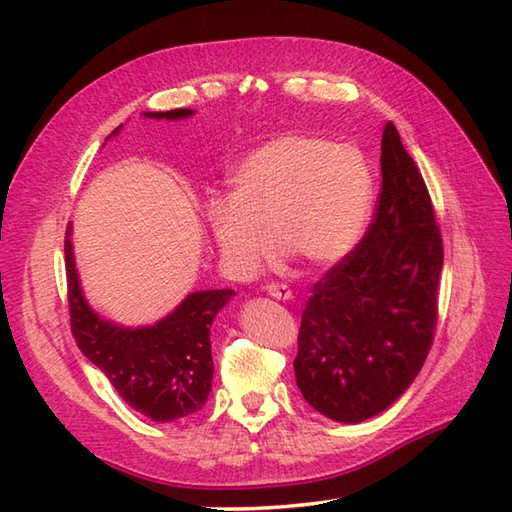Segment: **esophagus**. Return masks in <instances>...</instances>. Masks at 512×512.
Instances as JSON below:
<instances>
[{
    "mask_svg": "<svg viewBox=\"0 0 512 512\" xmlns=\"http://www.w3.org/2000/svg\"><path fill=\"white\" fill-rule=\"evenodd\" d=\"M266 292H268L270 297H275V299H284V301L292 299V290L288 286H284V284H268Z\"/></svg>",
    "mask_w": 512,
    "mask_h": 512,
    "instance_id": "obj_1",
    "label": "esophagus"
}]
</instances>
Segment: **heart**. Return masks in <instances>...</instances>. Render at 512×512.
Wrapping results in <instances>:
<instances>
[{
	"instance_id": "1",
	"label": "heart",
	"mask_w": 512,
	"mask_h": 512,
	"mask_svg": "<svg viewBox=\"0 0 512 512\" xmlns=\"http://www.w3.org/2000/svg\"><path fill=\"white\" fill-rule=\"evenodd\" d=\"M374 202V169L358 147L314 134H284L239 162L228 198L206 211L224 259L250 273L268 255L270 235L284 253L321 268L350 253Z\"/></svg>"
}]
</instances>
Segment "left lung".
Returning a JSON list of instances; mask_svg holds the SVG:
<instances>
[{
  "label": "left lung",
  "mask_w": 512,
  "mask_h": 512,
  "mask_svg": "<svg viewBox=\"0 0 512 512\" xmlns=\"http://www.w3.org/2000/svg\"><path fill=\"white\" fill-rule=\"evenodd\" d=\"M376 215L312 286L301 314L297 387L308 405L356 424L405 394L438 321L442 235L427 184L394 123L383 129Z\"/></svg>",
  "instance_id": "1"
}]
</instances>
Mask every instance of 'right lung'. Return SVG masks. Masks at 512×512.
<instances>
[{"mask_svg": "<svg viewBox=\"0 0 512 512\" xmlns=\"http://www.w3.org/2000/svg\"><path fill=\"white\" fill-rule=\"evenodd\" d=\"M193 110L145 112L147 118L180 121ZM123 127V125H121ZM116 127L112 136L118 134ZM72 226L65 231L70 328L79 350L110 378L129 407L154 422L187 418L204 407L211 394V325L233 290L191 292L169 317L147 328H123L101 319L85 301L72 253Z\"/></svg>", "mask_w": 512, "mask_h": 512, "instance_id": "1", "label": "right lung"}]
</instances>
